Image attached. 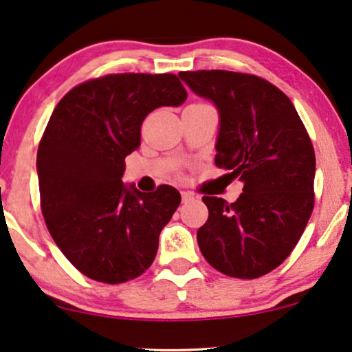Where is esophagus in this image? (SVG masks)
Segmentation results:
<instances>
[{"label": "esophagus", "instance_id": "1", "mask_svg": "<svg viewBox=\"0 0 352 352\" xmlns=\"http://www.w3.org/2000/svg\"><path fill=\"white\" fill-rule=\"evenodd\" d=\"M181 199H183L184 204L186 202H190V201H194V194L186 192V190H183V192H181Z\"/></svg>", "mask_w": 352, "mask_h": 352}]
</instances>
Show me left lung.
<instances>
[{
	"mask_svg": "<svg viewBox=\"0 0 352 352\" xmlns=\"http://www.w3.org/2000/svg\"><path fill=\"white\" fill-rule=\"evenodd\" d=\"M220 116L215 164L243 183L235 202L204 196L197 230L204 258L222 274L256 279L292 253L314 210L315 151L296 107L279 88L246 73L181 72Z\"/></svg>",
	"mask_w": 352,
	"mask_h": 352,
	"instance_id": "obj_1",
	"label": "left lung"
}]
</instances>
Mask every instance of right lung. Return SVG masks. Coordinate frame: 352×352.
<instances>
[{"mask_svg":"<svg viewBox=\"0 0 352 352\" xmlns=\"http://www.w3.org/2000/svg\"><path fill=\"white\" fill-rule=\"evenodd\" d=\"M188 98L176 75L120 73L89 80L56 104L37 151L41 206L52 238L89 279L120 284L153 263L181 194L125 186V156L140 146L143 119Z\"/></svg>","mask_w":352,"mask_h":352,"instance_id":"add662e5","label":"right lung"}]
</instances>
